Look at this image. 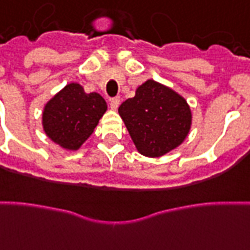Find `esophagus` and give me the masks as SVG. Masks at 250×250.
<instances>
[{"label":"esophagus","instance_id":"34e87169","mask_svg":"<svg viewBox=\"0 0 250 250\" xmlns=\"http://www.w3.org/2000/svg\"><path fill=\"white\" fill-rule=\"evenodd\" d=\"M120 104V98H112L110 101V107L112 110H116Z\"/></svg>","mask_w":250,"mask_h":250}]
</instances>
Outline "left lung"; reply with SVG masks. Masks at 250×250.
Wrapping results in <instances>:
<instances>
[{"label":"left lung","instance_id":"left-lung-1","mask_svg":"<svg viewBox=\"0 0 250 250\" xmlns=\"http://www.w3.org/2000/svg\"><path fill=\"white\" fill-rule=\"evenodd\" d=\"M118 111L136 149L148 158H160L179 147L191 130L186 99L152 79L140 84Z\"/></svg>","mask_w":250,"mask_h":250}]
</instances>
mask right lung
I'll list each match as a JSON object with an SVG mask.
<instances>
[{"mask_svg":"<svg viewBox=\"0 0 250 250\" xmlns=\"http://www.w3.org/2000/svg\"><path fill=\"white\" fill-rule=\"evenodd\" d=\"M106 110V101L98 92L86 94L79 83H68L45 104L43 131L61 147L78 149Z\"/></svg>","mask_w":250,"mask_h":250,"instance_id":"add662e5","label":"right lung"}]
</instances>
